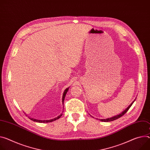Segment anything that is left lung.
I'll list each match as a JSON object with an SVG mask.
<instances>
[{
  "label": "left lung",
  "mask_w": 150,
  "mask_h": 150,
  "mask_svg": "<svg viewBox=\"0 0 150 150\" xmlns=\"http://www.w3.org/2000/svg\"><path fill=\"white\" fill-rule=\"evenodd\" d=\"M134 100L126 109V110L122 112H121L120 114H119V115H115V116H114L113 117H111V118H106V119H100V120L101 121H104V122H108V121H114V120H117V119H118V118H120L121 117H122V115H124L127 112V111L129 110V108H130V106L132 105V104L133 103V102H134Z\"/></svg>",
  "instance_id": "obj_1"
}]
</instances>
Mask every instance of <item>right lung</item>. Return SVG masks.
Returning <instances> with one entry per match:
<instances>
[{"instance_id": "right-lung-1", "label": "right lung", "mask_w": 150, "mask_h": 150, "mask_svg": "<svg viewBox=\"0 0 150 150\" xmlns=\"http://www.w3.org/2000/svg\"><path fill=\"white\" fill-rule=\"evenodd\" d=\"M68 90H69V88H66L64 93H63V97H62V102H63H63H64V98H65V96H66V94L68 91ZM62 115V114H60V115H59L57 117L55 118H53V119H51V120H36V119H33V118H29L31 120H33V121H36V122H52L53 121H55L59 118H60V117Z\"/></svg>"}]
</instances>
